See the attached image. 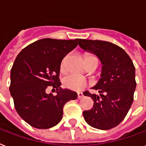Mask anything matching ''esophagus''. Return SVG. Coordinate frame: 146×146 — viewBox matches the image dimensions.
<instances>
[{"instance_id":"obj_1","label":"esophagus","mask_w":146,"mask_h":146,"mask_svg":"<svg viewBox=\"0 0 146 146\" xmlns=\"http://www.w3.org/2000/svg\"><path fill=\"white\" fill-rule=\"evenodd\" d=\"M78 99L79 100H81V99H82V98H84V95H83V94L82 93V92H78Z\"/></svg>"}]
</instances>
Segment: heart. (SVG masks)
Wrapping results in <instances>:
<instances>
[{"instance_id":"1","label":"heart","mask_w":146,"mask_h":146,"mask_svg":"<svg viewBox=\"0 0 146 146\" xmlns=\"http://www.w3.org/2000/svg\"><path fill=\"white\" fill-rule=\"evenodd\" d=\"M92 57L93 56H88L86 59L92 58ZM64 59L63 60L62 63H61V67H64ZM63 85L68 89L74 90V91H81L87 86L88 82L86 79L83 77L71 74V75H68L64 78Z\"/></svg>"}]
</instances>
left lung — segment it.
Instances as JSON below:
<instances>
[{
  "label": "left lung",
  "instance_id": "obj_1",
  "mask_svg": "<svg viewBox=\"0 0 146 146\" xmlns=\"http://www.w3.org/2000/svg\"><path fill=\"white\" fill-rule=\"evenodd\" d=\"M79 46L100 58L101 78L92 88L100 95L84 93L94 101L90 110L83 112L85 121L100 130H110L124 119L133 101L137 82L135 67L126 52L117 45L103 40H79Z\"/></svg>",
  "mask_w": 146,
  "mask_h": 146
}]
</instances>
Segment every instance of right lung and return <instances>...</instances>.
Masks as SVG:
<instances>
[{
  "mask_svg": "<svg viewBox=\"0 0 146 146\" xmlns=\"http://www.w3.org/2000/svg\"><path fill=\"white\" fill-rule=\"evenodd\" d=\"M74 40L45 38L23 48L11 69L9 92L18 114L31 126L48 129L62 119L66 103L77 94L61 89L59 79L63 58L78 45ZM52 87L57 95L46 93Z\"/></svg>",
  "mask_w": 146,
  "mask_h": 146,
  "instance_id": "1",
  "label": "right lung"
}]
</instances>
